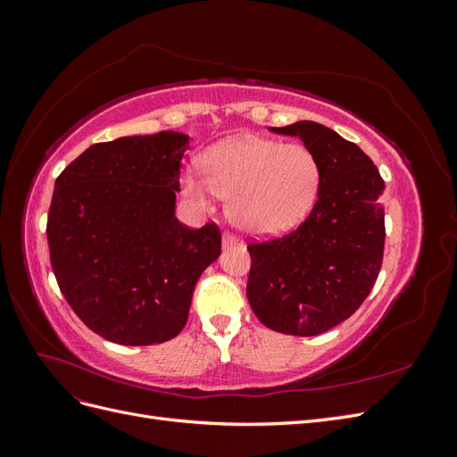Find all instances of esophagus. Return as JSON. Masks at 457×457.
Instances as JSON below:
<instances>
[{
  "mask_svg": "<svg viewBox=\"0 0 457 457\" xmlns=\"http://www.w3.org/2000/svg\"><path fill=\"white\" fill-rule=\"evenodd\" d=\"M240 240L234 237V234H230V232H225L223 234V247H230V245H237Z\"/></svg>",
  "mask_w": 457,
  "mask_h": 457,
  "instance_id": "1",
  "label": "esophagus"
}]
</instances>
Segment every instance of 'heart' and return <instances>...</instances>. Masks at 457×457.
I'll return each instance as SVG.
<instances>
[{
  "instance_id": "heart-1",
  "label": "heart",
  "mask_w": 457,
  "mask_h": 457,
  "mask_svg": "<svg viewBox=\"0 0 457 457\" xmlns=\"http://www.w3.org/2000/svg\"><path fill=\"white\" fill-rule=\"evenodd\" d=\"M202 170L181 175L183 195L200 210H210L215 196L228 200L232 223L259 237L301 223L320 187V165L305 145L259 135L232 137L205 150Z\"/></svg>"
}]
</instances>
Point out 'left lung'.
Returning a JSON list of instances; mask_svg holds the SVG:
<instances>
[{
	"instance_id": "obj_1",
	"label": "left lung",
	"mask_w": 457,
	"mask_h": 457,
	"mask_svg": "<svg viewBox=\"0 0 457 457\" xmlns=\"http://www.w3.org/2000/svg\"><path fill=\"white\" fill-rule=\"evenodd\" d=\"M270 131L299 137L320 165V187L294 232L247 245V301L274 331L318 336L347 320L378 280L385 183L361 146L322 123L301 120Z\"/></svg>"
}]
</instances>
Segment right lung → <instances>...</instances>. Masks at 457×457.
<instances>
[{
    "label": "right lung",
    "mask_w": 457,
    "mask_h": 457,
    "mask_svg": "<svg viewBox=\"0 0 457 457\" xmlns=\"http://www.w3.org/2000/svg\"><path fill=\"white\" fill-rule=\"evenodd\" d=\"M190 137H120L89 146L54 181L51 267L68 305L101 337L143 347L173 339L188 318L220 232L175 217Z\"/></svg>",
    "instance_id": "1"
}]
</instances>
